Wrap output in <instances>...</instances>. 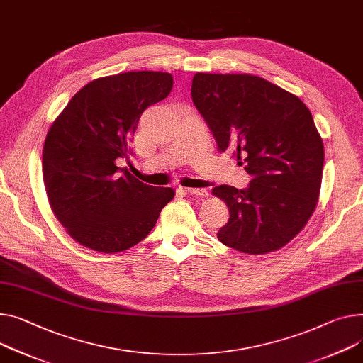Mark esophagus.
I'll list each match as a JSON object with an SVG mask.
<instances>
[{
    "label": "esophagus",
    "instance_id": "34e87169",
    "mask_svg": "<svg viewBox=\"0 0 363 363\" xmlns=\"http://www.w3.org/2000/svg\"><path fill=\"white\" fill-rule=\"evenodd\" d=\"M183 190L189 194H194V196H201V198H206L208 196V191L206 189H184Z\"/></svg>",
    "mask_w": 363,
    "mask_h": 363
}]
</instances>
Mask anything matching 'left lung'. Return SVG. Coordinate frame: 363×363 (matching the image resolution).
Masks as SVG:
<instances>
[{
	"label": "left lung",
	"mask_w": 363,
	"mask_h": 363,
	"mask_svg": "<svg viewBox=\"0 0 363 363\" xmlns=\"http://www.w3.org/2000/svg\"><path fill=\"white\" fill-rule=\"evenodd\" d=\"M191 99L218 151H233L253 177L244 190L212 189L230 209L218 240L247 255L282 248L306 225L320 198L324 145L311 111L295 94L250 74L196 72Z\"/></svg>",
	"instance_id": "left-lung-1"
}]
</instances>
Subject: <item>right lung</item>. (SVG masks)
<instances>
[{
	"label": "right lung",
	"instance_id": "1",
	"mask_svg": "<svg viewBox=\"0 0 363 363\" xmlns=\"http://www.w3.org/2000/svg\"><path fill=\"white\" fill-rule=\"evenodd\" d=\"M173 75L129 71L93 79L50 125L42 174L50 209L65 231L94 252L121 253L143 241L172 187H154L121 170L143 111L164 100Z\"/></svg>",
	"mask_w": 363,
	"mask_h": 363
}]
</instances>
